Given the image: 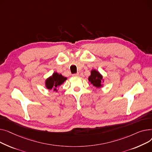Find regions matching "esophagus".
Wrapping results in <instances>:
<instances>
[{
  "label": "esophagus",
  "mask_w": 152,
  "mask_h": 152,
  "mask_svg": "<svg viewBox=\"0 0 152 152\" xmlns=\"http://www.w3.org/2000/svg\"><path fill=\"white\" fill-rule=\"evenodd\" d=\"M78 75H79V73H76V74H72V76H74V77H77Z\"/></svg>",
  "instance_id": "esophagus-1"
}]
</instances>
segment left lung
I'll return each mask as SVG.
<instances>
[{
    "label": "left lung",
    "mask_w": 152,
    "mask_h": 152,
    "mask_svg": "<svg viewBox=\"0 0 152 152\" xmlns=\"http://www.w3.org/2000/svg\"><path fill=\"white\" fill-rule=\"evenodd\" d=\"M102 75L97 72V71L93 70L91 71V75L89 77L88 80L93 86L99 88L101 86V82H102Z\"/></svg>",
    "instance_id": "8db88e82"
}]
</instances>
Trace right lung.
<instances>
[{"mask_svg": "<svg viewBox=\"0 0 152 152\" xmlns=\"http://www.w3.org/2000/svg\"><path fill=\"white\" fill-rule=\"evenodd\" d=\"M66 79V77H63L61 74L55 72L53 74L51 77L46 80V86L49 90L53 89L55 91H56V88L63 83Z\"/></svg>", "mask_w": 152, "mask_h": 152, "instance_id": "1", "label": "right lung"}]
</instances>
